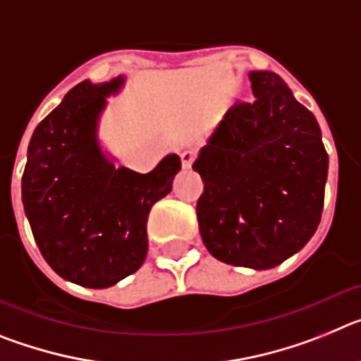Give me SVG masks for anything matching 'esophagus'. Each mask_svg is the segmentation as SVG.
<instances>
[{"mask_svg":"<svg viewBox=\"0 0 361 361\" xmlns=\"http://www.w3.org/2000/svg\"><path fill=\"white\" fill-rule=\"evenodd\" d=\"M193 161H195V152L193 149H184L183 153H180V162H183V168H191V164H193Z\"/></svg>","mask_w":361,"mask_h":361,"instance_id":"obj_1","label":"esophagus"}]
</instances>
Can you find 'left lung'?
<instances>
[{"mask_svg":"<svg viewBox=\"0 0 361 361\" xmlns=\"http://www.w3.org/2000/svg\"><path fill=\"white\" fill-rule=\"evenodd\" d=\"M253 103L226 111L199 153L200 237L231 266L271 269L314 235L329 157L318 121L275 72H250Z\"/></svg>","mask_w":361,"mask_h":361,"instance_id":"left-lung-1","label":"left lung"}]
</instances>
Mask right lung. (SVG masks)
<instances>
[{"label":"right lung","mask_w":361,"mask_h":361,"mask_svg":"<svg viewBox=\"0 0 361 361\" xmlns=\"http://www.w3.org/2000/svg\"><path fill=\"white\" fill-rule=\"evenodd\" d=\"M124 79L82 81L34 130L21 178L32 235L57 275L82 288H110L148 253L152 206L171 191L180 159L166 155L149 173L117 168L97 141L106 97Z\"/></svg>","instance_id":"right-lung-1"}]
</instances>
